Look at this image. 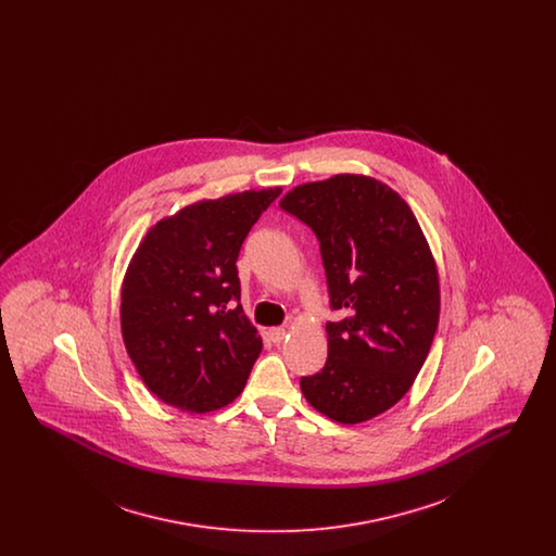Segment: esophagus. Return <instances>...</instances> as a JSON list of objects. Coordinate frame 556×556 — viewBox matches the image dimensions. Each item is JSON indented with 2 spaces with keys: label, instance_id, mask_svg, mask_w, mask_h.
Masks as SVG:
<instances>
[{
  "label": "esophagus",
  "instance_id": "34e87169",
  "mask_svg": "<svg viewBox=\"0 0 556 556\" xmlns=\"http://www.w3.org/2000/svg\"><path fill=\"white\" fill-rule=\"evenodd\" d=\"M266 338L273 342V344H281L283 338H286V329L283 327H270L266 331Z\"/></svg>",
  "mask_w": 556,
  "mask_h": 556
}]
</instances>
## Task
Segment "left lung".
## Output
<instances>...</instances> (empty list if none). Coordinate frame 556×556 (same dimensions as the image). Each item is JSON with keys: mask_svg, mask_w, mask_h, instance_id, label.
<instances>
[{"mask_svg": "<svg viewBox=\"0 0 556 556\" xmlns=\"http://www.w3.org/2000/svg\"><path fill=\"white\" fill-rule=\"evenodd\" d=\"M279 206L320 243L329 302L327 363L300 379L313 408L354 425L404 396L433 342L440 279L429 243L396 191L365 175H336L288 191Z\"/></svg>", "mask_w": 556, "mask_h": 556, "instance_id": "obj_1", "label": "left lung"}]
</instances>
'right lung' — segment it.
Listing matches in <instances>:
<instances>
[{"label":"right lung","mask_w":556,"mask_h":556,"mask_svg":"<svg viewBox=\"0 0 556 556\" xmlns=\"http://www.w3.org/2000/svg\"><path fill=\"white\" fill-rule=\"evenodd\" d=\"M281 187L202 200L141 239L121 291L129 358L152 394L211 413L241 394L263 340L239 304L243 239Z\"/></svg>","instance_id":"right-lung-1"}]
</instances>
